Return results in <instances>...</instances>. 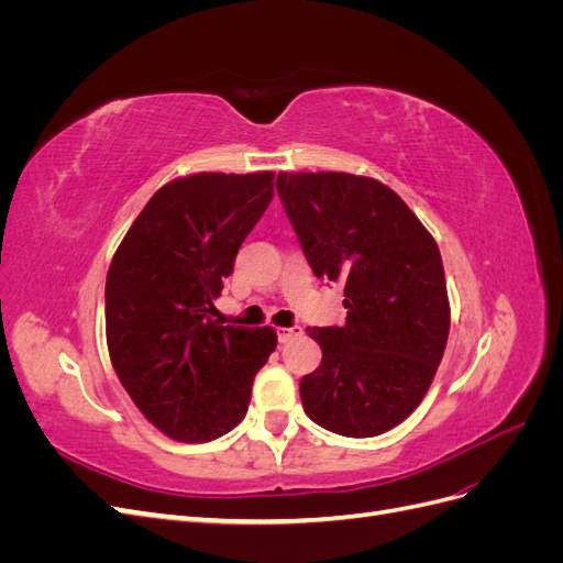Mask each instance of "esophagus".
<instances>
[{"label":"esophagus","instance_id":"1","mask_svg":"<svg viewBox=\"0 0 563 563\" xmlns=\"http://www.w3.org/2000/svg\"><path fill=\"white\" fill-rule=\"evenodd\" d=\"M300 333H302V329H300V327H291V329H279V331H277V338H279V343H288V340L298 338Z\"/></svg>","mask_w":563,"mask_h":563}]
</instances>
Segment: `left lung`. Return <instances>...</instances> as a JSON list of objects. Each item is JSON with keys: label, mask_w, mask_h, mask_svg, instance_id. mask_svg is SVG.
<instances>
[{"label": "left lung", "mask_w": 563, "mask_h": 563, "mask_svg": "<svg viewBox=\"0 0 563 563\" xmlns=\"http://www.w3.org/2000/svg\"><path fill=\"white\" fill-rule=\"evenodd\" d=\"M277 192L321 282L345 284L343 327H314L321 364L300 399L323 430L378 437L416 411L451 312L432 234L389 187L352 174H279Z\"/></svg>", "instance_id": "1"}]
</instances>
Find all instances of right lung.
Here are the masks:
<instances>
[{
    "label": "right lung",
    "instance_id": "1",
    "mask_svg": "<svg viewBox=\"0 0 563 563\" xmlns=\"http://www.w3.org/2000/svg\"><path fill=\"white\" fill-rule=\"evenodd\" d=\"M275 174H195L164 185L133 220L106 282L119 380L141 413L180 441H211L246 416L277 347L272 329L225 327L213 300L272 201Z\"/></svg>",
    "mask_w": 563,
    "mask_h": 563
}]
</instances>
